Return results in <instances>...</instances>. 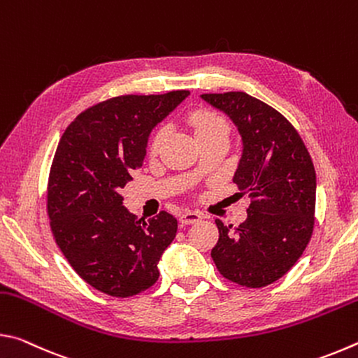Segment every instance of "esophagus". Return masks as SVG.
<instances>
[{"label":"esophagus","instance_id":"esophagus-1","mask_svg":"<svg viewBox=\"0 0 358 358\" xmlns=\"http://www.w3.org/2000/svg\"><path fill=\"white\" fill-rule=\"evenodd\" d=\"M201 220H202V215L199 213V211H192V210H186L180 216V222L185 224V226H189V224L199 222Z\"/></svg>","mask_w":358,"mask_h":358}]
</instances>
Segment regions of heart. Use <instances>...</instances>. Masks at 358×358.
<instances>
[{
    "mask_svg": "<svg viewBox=\"0 0 358 358\" xmlns=\"http://www.w3.org/2000/svg\"><path fill=\"white\" fill-rule=\"evenodd\" d=\"M191 123L197 141L215 134H229V126L226 121H224V118H221L220 115H216L213 112H196L191 117ZM164 137L166 129L161 128L155 134L153 141H151V150L156 151L159 148V145L164 141Z\"/></svg>",
    "mask_w": 358,
    "mask_h": 358,
    "instance_id": "heart-1",
    "label": "heart"
}]
</instances>
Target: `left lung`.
I'll use <instances>...</instances> for the list:
<instances>
[{"instance_id": "1", "label": "left lung", "mask_w": 358, "mask_h": 358, "mask_svg": "<svg viewBox=\"0 0 358 358\" xmlns=\"http://www.w3.org/2000/svg\"><path fill=\"white\" fill-rule=\"evenodd\" d=\"M226 113L241 137L234 183L251 196L237 229L216 220L211 250L226 280L264 287L292 268L310 243L316 208V172L299 132L273 107L243 92L201 94Z\"/></svg>"}]
</instances>
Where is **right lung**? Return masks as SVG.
I'll use <instances>...</instances> for the list:
<instances>
[{"label": "right lung", "instance_id": "right-lung-1", "mask_svg": "<svg viewBox=\"0 0 358 358\" xmlns=\"http://www.w3.org/2000/svg\"><path fill=\"white\" fill-rule=\"evenodd\" d=\"M187 96L180 90L99 102L58 143L47 187L53 237L76 273L107 295L123 299L153 286L177 235L171 213L137 220L120 192L143 164L151 131Z\"/></svg>", "mask_w": 358, "mask_h": 358}]
</instances>
